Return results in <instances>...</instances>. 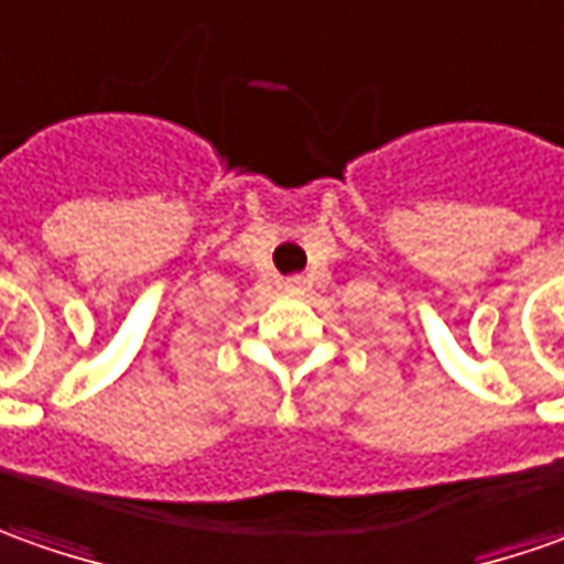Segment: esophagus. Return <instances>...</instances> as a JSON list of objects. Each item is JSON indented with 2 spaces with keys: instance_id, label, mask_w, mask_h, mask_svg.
Here are the masks:
<instances>
[{
  "instance_id": "1",
  "label": "esophagus",
  "mask_w": 564,
  "mask_h": 564,
  "mask_svg": "<svg viewBox=\"0 0 564 564\" xmlns=\"http://www.w3.org/2000/svg\"><path fill=\"white\" fill-rule=\"evenodd\" d=\"M296 283H300V281H290V286H296Z\"/></svg>"
}]
</instances>
